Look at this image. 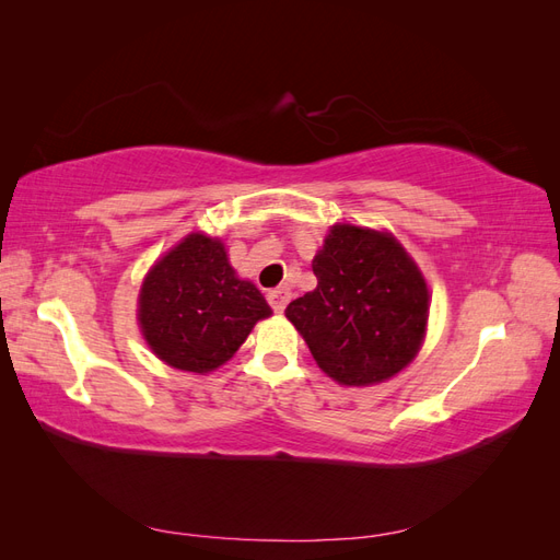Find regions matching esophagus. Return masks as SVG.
Masks as SVG:
<instances>
[{"mask_svg":"<svg viewBox=\"0 0 560 560\" xmlns=\"http://www.w3.org/2000/svg\"><path fill=\"white\" fill-rule=\"evenodd\" d=\"M290 299H292V290L287 284L276 287V290L268 292V303H270V308H273L276 313H282L287 303H290Z\"/></svg>","mask_w":560,"mask_h":560,"instance_id":"obj_1","label":"esophagus"}]
</instances>
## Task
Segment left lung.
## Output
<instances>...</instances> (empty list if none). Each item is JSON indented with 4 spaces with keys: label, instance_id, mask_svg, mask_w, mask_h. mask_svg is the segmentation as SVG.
<instances>
[{
    "label": "left lung",
    "instance_id": "1",
    "mask_svg": "<svg viewBox=\"0 0 560 560\" xmlns=\"http://www.w3.org/2000/svg\"><path fill=\"white\" fill-rule=\"evenodd\" d=\"M313 273L315 290L284 315L329 378L374 385L413 362L428 329L430 292L395 235L336 224L315 254Z\"/></svg>",
    "mask_w": 560,
    "mask_h": 560
}]
</instances>
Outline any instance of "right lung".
I'll return each mask as SVG.
<instances>
[{
    "instance_id": "1",
    "label": "right lung",
    "mask_w": 560,
    "mask_h": 560,
    "mask_svg": "<svg viewBox=\"0 0 560 560\" xmlns=\"http://www.w3.org/2000/svg\"><path fill=\"white\" fill-rule=\"evenodd\" d=\"M138 319L167 366L210 374L233 358L270 306L229 264L224 243L191 233L159 259L140 290Z\"/></svg>"
}]
</instances>
